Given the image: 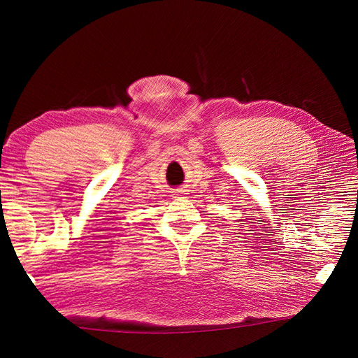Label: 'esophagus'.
<instances>
[{
	"mask_svg": "<svg viewBox=\"0 0 358 358\" xmlns=\"http://www.w3.org/2000/svg\"><path fill=\"white\" fill-rule=\"evenodd\" d=\"M185 192H186V189L180 187V189H177V192H175V194H185Z\"/></svg>",
	"mask_w": 358,
	"mask_h": 358,
	"instance_id": "obj_1",
	"label": "esophagus"
}]
</instances>
